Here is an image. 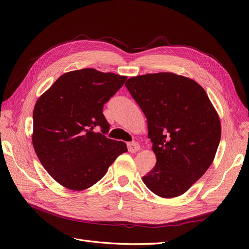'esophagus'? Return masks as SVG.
Wrapping results in <instances>:
<instances>
[{
    "mask_svg": "<svg viewBox=\"0 0 249 249\" xmlns=\"http://www.w3.org/2000/svg\"><path fill=\"white\" fill-rule=\"evenodd\" d=\"M127 149H129V152L131 153H136L140 149V145L139 143L137 142H129L127 143Z\"/></svg>",
    "mask_w": 249,
    "mask_h": 249,
    "instance_id": "1",
    "label": "esophagus"
}]
</instances>
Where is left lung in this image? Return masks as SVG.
I'll return each instance as SVG.
<instances>
[{"label":"left lung","instance_id":"obj_1","mask_svg":"<svg viewBox=\"0 0 249 249\" xmlns=\"http://www.w3.org/2000/svg\"><path fill=\"white\" fill-rule=\"evenodd\" d=\"M125 87L147 119L157 158L143 183L160 197L179 196L214 160L221 137L217 112L199 84L172 72L133 77Z\"/></svg>","mask_w":249,"mask_h":249}]
</instances>
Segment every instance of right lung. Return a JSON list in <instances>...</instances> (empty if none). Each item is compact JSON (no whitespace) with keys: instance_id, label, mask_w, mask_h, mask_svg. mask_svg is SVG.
<instances>
[{"instance_id":"add662e5","label":"right lung","mask_w":249,"mask_h":249,"mask_svg":"<svg viewBox=\"0 0 249 249\" xmlns=\"http://www.w3.org/2000/svg\"><path fill=\"white\" fill-rule=\"evenodd\" d=\"M125 76L83 69L62 74L33 111L32 142L40 163L56 182L84 190L106 175L127 152L123 141L106 137L110 124L104 105L123 87Z\"/></svg>"}]
</instances>
